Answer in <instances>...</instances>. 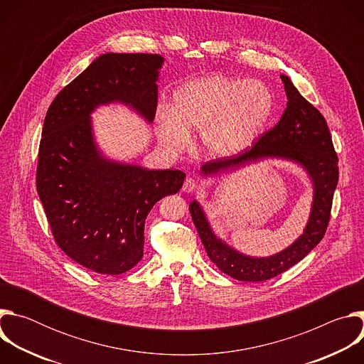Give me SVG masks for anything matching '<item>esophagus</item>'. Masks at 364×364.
<instances>
[{"mask_svg": "<svg viewBox=\"0 0 364 364\" xmlns=\"http://www.w3.org/2000/svg\"><path fill=\"white\" fill-rule=\"evenodd\" d=\"M196 188H197V183L190 177L186 178V181L183 184V191L184 193H193V191H196Z\"/></svg>", "mask_w": 364, "mask_h": 364, "instance_id": "1", "label": "esophagus"}]
</instances>
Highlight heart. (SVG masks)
<instances>
[{"mask_svg":"<svg viewBox=\"0 0 364 364\" xmlns=\"http://www.w3.org/2000/svg\"><path fill=\"white\" fill-rule=\"evenodd\" d=\"M274 112V95L259 80L212 75L193 79L173 93V108L159 112V139L170 154L200 132L201 148L213 157L246 149Z\"/></svg>","mask_w":364,"mask_h":364,"instance_id":"b5f03b06","label":"heart"}]
</instances>
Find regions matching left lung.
Returning a JSON list of instances; mask_svg holds the SVG:
<instances>
[{"mask_svg": "<svg viewBox=\"0 0 364 364\" xmlns=\"http://www.w3.org/2000/svg\"><path fill=\"white\" fill-rule=\"evenodd\" d=\"M281 79L288 102L279 122L252 148L233 157L204 163L201 174L207 177L233 171L262 159H285L298 163L314 187V200L304 233L277 255L246 256L220 240L213 233L201 205L196 200L190 203L191 219L207 256L222 272L237 281L261 282L288 271L321 242L330 222L333 196L338 181V159L330 129L321 112L298 92L289 77L281 75Z\"/></svg>", "mask_w": 364, "mask_h": 364, "instance_id": "obj_1", "label": "left lung"}]
</instances>
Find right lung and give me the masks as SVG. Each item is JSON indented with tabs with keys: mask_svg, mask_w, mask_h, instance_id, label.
<instances>
[{
	"mask_svg": "<svg viewBox=\"0 0 364 364\" xmlns=\"http://www.w3.org/2000/svg\"><path fill=\"white\" fill-rule=\"evenodd\" d=\"M160 55L107 53L63 87L46 114L36 174L37 193L58 246L93 272L121 275L144 255L152 205L176 194L186 174L103 159L90 114L111 102L148 122L157 111Z\"/></svg>",
	"mask_w": 364,
	"mask_h": 364,
	"instance_id": "right-lung-1",
	"label": "right lung"
}]
</instances>
